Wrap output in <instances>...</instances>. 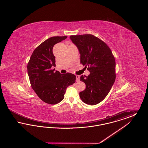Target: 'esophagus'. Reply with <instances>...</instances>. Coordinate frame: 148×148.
I'll return each mask as SVG.
<instances>
[{
	"instance_id": "1",
	"label": "esophagus",
	"mask_w": 148,
	"mask_h": 148,
	"mask_svg": "<svg viewBox=\"0 0 148 148\" xmlns=\"http://www.w3.org/2000/svg\"><path fill=\"white\" fill-rule=\"evenodd\" d=\"M76 81L77 82H79L80 81V77L79 75H76Z\"/></svg>"
}]
</instances>
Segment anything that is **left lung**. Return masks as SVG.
Instances as JSON below:
<instances>
[{
  "label": "left lung",
  "mask_w": 148,
  "mask_h": 148,
  "mask_svg": "<svg viewBox=\"0 0 148 148\" xmlns=\"http://www.w3.org/2000/svg\"><path fill=\"white\" fill-rule=\"evenodd\" d=\"M70 38L79 50L80 63L90 72L88 77H80L86 88L79 92L80 98L87 104L96 105L105 99L114 83V56L106 42L94 35H71Z\"/></svg>",
  "instance_id": "left-lung-1"
}]
</instances>
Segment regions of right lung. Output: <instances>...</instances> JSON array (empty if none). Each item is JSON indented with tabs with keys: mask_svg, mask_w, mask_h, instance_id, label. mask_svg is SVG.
<instances>
[{
	"mask_svg": "<svg viewBox=\"0 0 148 148\" xmlns=\"http://www.w3.org/2000/svg\"><path fill=\"white\" fill-rule=\"evenodd\" d=\"M66 38L53 36L43 42L33 51L27 65L32 88L39 98L49 104H56L63 100L67 87L75 82V75L60 74L51 69L56 66L53 47Z\"/></svg>",
	"mask_w": 148,
	"mask_h": 148,
	"instance_id": "add662e5",
	"label": "right lung"
}]
</instances>
